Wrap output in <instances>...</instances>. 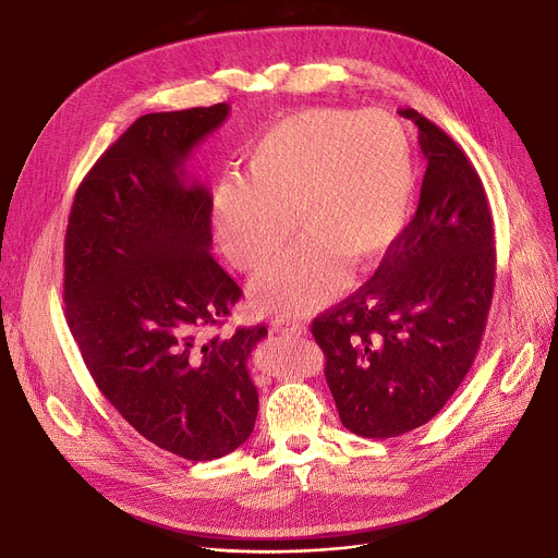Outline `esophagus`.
Segmentation results:
<instances>
[{"instance_id":"obj_1","label":"esophagus","mask_w":558,"mask_h":558,"mask_svg":"<svg viewBox=\"0 0 558 558\" xmlns=\"http://www.w3.org/2000/svg\"><path fill=\"white\" fill-rule=\"evenodd\" d=\"M271 331L276 333H289V336H300V333H307V327L302 323L295 320H284V318H276L271 323Z\"/></svg>"}]
</instances>
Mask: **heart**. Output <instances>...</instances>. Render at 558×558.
Wrapping results in <instances>:
<instances>
[{
  "instance_id": "obj_1",
  "label": "heart",
  "mask_w": 558,
  "mask_h": 558,
  "mask_svg": "<svg viewBox=\"0 0 558 558\" xmlns=\"http://www.w3.org/2000/svg\"><path fill=\"white\" fill-rule=\"evenodd\" d=\"M416 195L412 137L383 111L342 107L295 111L274 122L248 150L246 180L216 191L214 227L227 260L258 271L307 231L251 287L253 305L305 316L338 293L342 263L363 269L396 244Z\"/></svg>"
}]
</instances>
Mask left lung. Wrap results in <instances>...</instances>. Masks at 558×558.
I'll return each mask as SVG.
<instances>
[{"label":"left lung","mask_w":558,"mask_h":558,"mask_svg":"<svg viewBox=\"0 0 558 558\" xmlns=\"http://www.w3.org/2000/svg\"><path fill=\"white\" fill-rule=\"evenodd\" d=\"M398 113L427 158L418 209L376 274L312 325L340 421L365 438L412 432L445 408L478 353L496 276L476 169L418 111Z\"/></svg>","instance_id":"8db88e82"}]
</instances>
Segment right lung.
I'll list each match as a JSON object with an SVG mask.
<instances>
[{
    "instance_id": "add662e5",
    "label": "right lung",
    "mask_w": 558,
    "mask_h": 558,
    "mask_svg": "<svg viewBox=\"0 0 558 558\" xmlns=\"http://www.w3.org/2000/svg\"><path fill=\"white\" fill-rule=\"evenodd\" d=\"M229 105L137 118L82 180L64 240L66 323L107 400L186 461L238 449L258 416L246 361L267 327L222 325L242 289L214 260L209 189L191 150Z\"/></svg>"
}]
</instances>
